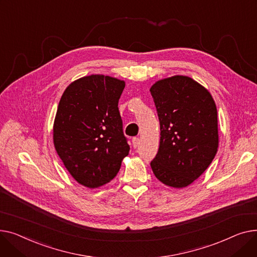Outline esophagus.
Masks as SVG:
<instances>
[{"label":"esophagus","mask_w":257,"mask_h":257,"mask_svg":"<svg viewBox=\"0 0 257 257\" xmlns=\"http://www.w3.org/2000/svg\"><path fill=\"white\" fill-rule=\"evenodd\" d=\"M132 142H133V146H134V148H137V147L139 146V144H140V140H139V138H137V137L133 138Z\"/></svg>","instance_id":"esophagus-1"}]
</instances>
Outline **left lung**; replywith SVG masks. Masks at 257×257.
<instances>
[{
  "label": "left lung",
  "mask_w": 257,
  "mask_h": 257,
  "mask_svg": "<svg viewBox=\"0 0 257 257\" xmlns=\"http://www.w3.org/2000/svg\"><path fill=\"white\" fill-rule=\"evenodd\" d=\"M150 93L161 130L150 166L164 185L185 188L207 169L218 152L216 103L207 89L186 75L156 82Z\"/></svg>",
  "instance_id": "left-lung-1"
}]
</instances>
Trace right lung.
I'll list each match as a JSON object with an SVG mask.
<instances>
[{
    "label": "right lung",
    "instance_id": "add662e5",
    "mask_svg": "<svg viewBox=\"0 0 257 257\" xmlns=\"http://www.w3.org/2000/svg\"><path fill=\"white\" fill-rule=\"evenodd\" d=\"M124 81L91 74L72 82L59 101L53 127L56 152L79 184L110 183L130 153L118 101Z\"/></svg>",
    "mask_w": 257,
    "mask_h": 257
}]
</instances>
